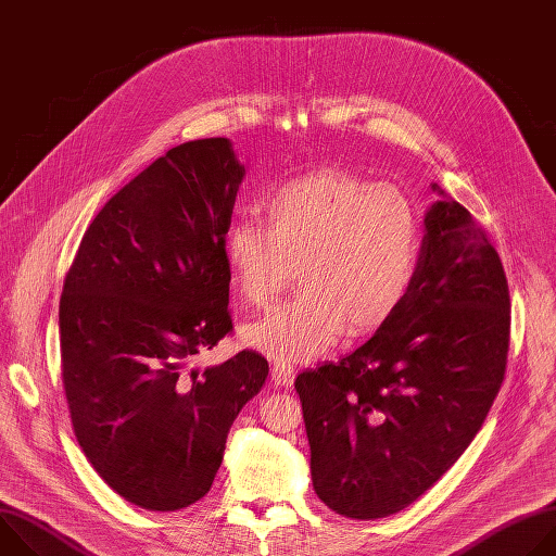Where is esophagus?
Wrapping results in <instances>:
<instances>
[{"instance_id": "1", "label": "esophagus", "mask_w": 556, "mask_h": 556, "mask_svg": "<svg viewBox=\"0 0 556 556\" xmlns=\"http://www.w3.org/2000/svg\"><path fill=\"white\" fill-rule=\"evenodd\" d=\"M270 374H273L275 384H279V387H288V384H292V380H294V367H290V365H286V363H275Z\"/></svg>"}]
</instances>
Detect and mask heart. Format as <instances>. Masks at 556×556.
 I'll return each instance as SVG.
<instances>
[{
	"instance_id": "1",
	"label": "heart",
	"mask_w": 556,
	"mask_h": 556,
	"mask_svg": "<svg viewBox=\"0 0 556 556\" xmlns=\"http://www.w3.org/2000/svg\"><path fill=\"white\" fill-rule=\"evenodd\" d=\"M420 240V213L399 187L334 167L281 185L264 202V224L235 219L224 230L226 264L249 303H273L292 283L294 266L303 286L247 326L244 341L270 358L303 363L343 330H376L414 283Z\"/></svg>"
}]
</instances>
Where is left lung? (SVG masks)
Returning a JSON list of instances; mask_svg holds the SVG:
<instances>
[{
  "label": "left lung",
  "instance_id": "1",
  "mask_svg": "<svg viewBox=\"0 0 556 556\" xmlns=\"http://www.w3.org/2000/svg\"><path fill=\"white\" fill-rule=\"evenodd\" d=\"M440 195L414 283L376 334L296 376L312 486L334 513L380 519L427 493L482 429L506 374L510 296L472 215Z\"/></svg>",
  "mask_w": 556,
  "mask_h": 556
}]
</instances>
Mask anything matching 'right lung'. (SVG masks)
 <instances>
[{
    "label": "right lung",
    "mask_w": 556,
    "mask_h": 556,
    "mask_svg": "<svg viewBox=\"0 0 556 556\" xmlns=\"http://www.w3.org/2000/svg\"><path fill=\"white\" fill-rule=\"evenodd\" d=\"M244 176L228 138L169 149L99 211L63 281L74 435L108 486L144 510L208 493L232 420L268 376L249 350L189 369L232 332L222 240Z\"/></svg>",
    "instance_id": "right-lung-1"
}]
</instances>
